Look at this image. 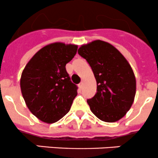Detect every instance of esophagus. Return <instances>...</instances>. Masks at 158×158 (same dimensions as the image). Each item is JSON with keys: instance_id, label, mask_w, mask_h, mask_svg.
<instances>
[{"instance_id": "1", "label": "esophagus", "mask_w": 158, "mask_h": 158, "mask_svg": "<svg viewBox=\"0 0 158 158\" xmlns=\"http://www.w3.org/2000/svg\"><path fill=\"white\" fill-rule=\"evenodd\" d=\"M78 87H79V88L81 89V90L83 88V83L82 82L80 83V84H78Z\"/></svg>"}]
</instances>
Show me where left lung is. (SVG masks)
Here are the masks:
<instances>
[{
  "mask_svg": "<svg viewBox=\"0 0 158 158\" xmlns=\"http://www.w3.org/2000/svg\"><path fill=\"white\" fill-rule=\"evenodd\" d=\"M78 54L90 64L97 81V93L87 101L100 120L115 122L130 110L136 94L131 67L117 48L97 40L82 45Z\"/></svg>",
  "mask_w": 158,
  "mask_h": 158,
  "instance_id": "8db88e82",
  "label": "left lung"
}]
</instances>
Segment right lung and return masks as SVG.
<instances>
[{
    "label": "right lung",
    "instance_id": "1",
    "mask_svg": "<svg viewBox=\"0 0 158 158\" xmlns=\"http://www.w3.org/2000/svg\"><path fill=\"white\" fill-rule=\"evenodd\" d=\"M77 50L74 44H48L33 56L23 71L22 96L30 111L43 122L61 119L77 96V85L71 82L65 68Z\"/></svg>",
    "mask_w": 158,
    "mask_h": 158
}]
</instances>
